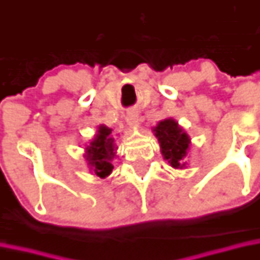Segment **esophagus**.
Wrapping results in <instances>:
<instances>
[{
	"label": "esophagus",
	"mask_w": 260,
	"mask_h": 260,
	"mask_svg": "<svg viewBox=\"0 0 260 260\" xmlns=\"http://www.w3.org/2000/svg\"><path fill=\"white\" fill-rule=\"evenodd\" d=\"M127 125L130 127H138L139 126V115L137 112H128L127 117H126Z\"/></svg>",
	"instance_id": "obj_1"
}]
</instances>
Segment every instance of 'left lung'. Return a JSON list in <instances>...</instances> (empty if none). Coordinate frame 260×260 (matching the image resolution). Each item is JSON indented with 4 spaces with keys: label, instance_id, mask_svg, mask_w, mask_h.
Listing matches in <instances>:
<instances>
[{
    "label": "left lung",
    "instance_id": "obj_1",
    "mask_svg": "<svg viewBox=\"0 0 260 260\" xmlns=\"http://www.w3.org/2000/svg\"><path fill=\"white\" fill-rule=\"evenodd\" d=\"M152 132L160 145L164 160H167L174 168L183 170L187 167L185 157L189 151L190 139L184 128L175 119L167 118L157 122V125L152 127Z\"/></svg>",
    "mask_w": 260,
    "mask_h": 260
}]
</instances>
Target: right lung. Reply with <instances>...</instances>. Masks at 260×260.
<instances>
[{
  "label": "right lung",
  "mask_w": 260,
  "mask_h": 260,
  "mask_svg": "<svg viewBox=\"0 0 260 260\" xmlns=\"http://www.w3.org/2000/svg\"><path fill=\"white\" fill-rule=\"evenodd\" d=\"M115 143L112 135V128L105 125H100L94 138L90 141L89 146L85 147L86 163L93 175L105 179L112 174L113 159L115 157Z\"/></svg>",
  "instance_id": "right-lung-1"
}]
</instances>
